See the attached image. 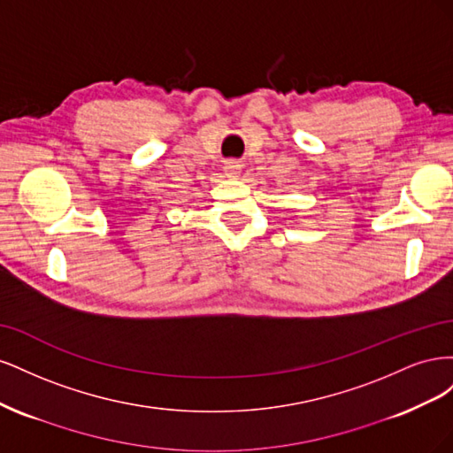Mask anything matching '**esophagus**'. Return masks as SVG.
Here are the masks:
<instances>
[{"label":"esophagus","instance_id":"1","mask_svg":"<svg viewBox=\"0 0 453 453\" xmlns=\"http://www.w3.org/2000/svg\"><path fill=\"white\" fill-rule=\"evenodd\" d=\"M225 175L226 177H238V164L236 162H226Z\"/></svg>","mask_w":453,"mask_h":453}]
</instances>
